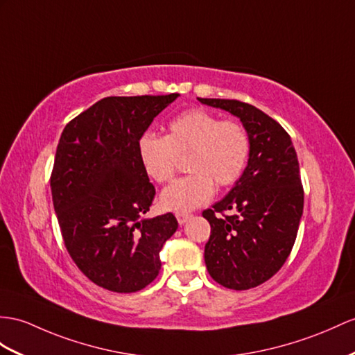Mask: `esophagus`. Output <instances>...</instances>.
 Returning a JSON list of instances; mask_svg holds the SVG:
<instances>
[{
    "instance_id": "34e87169",
    "label": "esophagus",
    "mask_w": 355,
    "mask_h": 355,
    "mask_svg": "<svg viewBox=\"0 0 355 355\" xmlns=\"http://www.w3.org/2000/svg\"><path fill=\"white\" fill-rule=\"evenodd\" d=\"M189 217H191V215H189V214H182V212H178L176 214V218H178V223L180 224V226H182V224H185L189 220Z\"/></svg>"
}]
</instances>
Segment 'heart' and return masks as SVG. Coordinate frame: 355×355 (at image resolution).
<instances>
[{
	"instance_id": "obj_1",
	"label": "heart",
	"mask_w": 355,
	"mask_h": 355,
	"mask_svg": "<svg viewBox=\"0 0 355 355\" xmlns=\"http://www.w3.org/2000/svg\"><path fill=\"white\" fill-rule=\"evenodd\" d=\"M250 153L247 129L235 120H221L202 108L180 112L167 125V135L144 134L138 157L148 176L164 184L175 175L178 157H187L191 175L162 189L159 203L166 211L191 212L207 203L217 187H229L243 175Z\"/></svg>"
}]
</instances>
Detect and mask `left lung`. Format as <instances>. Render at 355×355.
<instances>
[{"label": "left lung", "mask_w": 355, "mask_h": 355, "mask_svg": "<svg viewBox=\"0 0 355 355\" xmlns=\"http://www.w3.org/2000/svg\"><path fill=\"white\" fill-rule=\"evenodd\" d=\"M197 99L238 117L250 137L243 175L226 197L203 211L211 224L207 272L224 288L245 291L271 279L295 243L304 206L297 152L280 123L250 103Z\"/></svg>", "instance_id": "obj_1"}]
</instances>
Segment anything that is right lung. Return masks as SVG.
<instances>
[{"label":"right lung","mask_w":355,"mask_h":355,"mask_svg":"<svg viewBox=\"0 0 355 355\" xmlns=\"http://www.w3.org/2000/svg\"><path fill=\"white\" fill-rule=\"evenodd\" d=\"M178 96L103 98L60 137L51 176L54 209L69 254L101 288L129 293L148 286L179 226L171 212L146 217L155 188L138 157L146 129Z\"/></svg>","instance_id":"1"}]
</instances>
